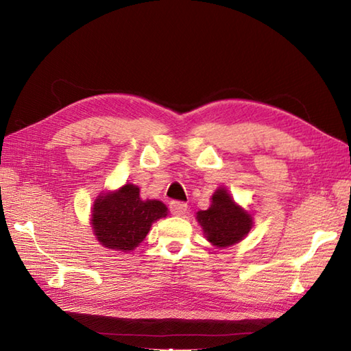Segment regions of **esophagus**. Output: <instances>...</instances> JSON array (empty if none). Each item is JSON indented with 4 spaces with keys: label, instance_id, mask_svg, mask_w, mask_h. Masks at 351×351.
Segmentation results:
<instances>
[{
    "label": "esophagus",
    "instance_id": "obj_1",
    "mask_svg": "<svg viewBox=\"0 0 351 351\" xmlns=\"http://www.w3.org/2000/svg\"><path fill=\"white\" fill-rule=\"evenodd\" d=\"M170 213L173 215H184L187 213V204L180 202V200H173V202H170Z\"/></svg>",
    "mask_w": 351,
    "mask_h": 351
}]
</instances>
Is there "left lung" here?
<instances>
[{
	"label": "left lung",
	"mask_w": 351,
	"mask_h": 351,
	"mask_svg": "<svg viewBox=\"0 0 351 351\" xmlns=\"http://www.w3.org/2000/svg\"><path fill=\"white\" fill-rule=\"evenodd\" d=\"M196 215L206 240L215 247H229L240 243L250 232L253 225L252 215L237 205L223 187L215 190L211 206Z\"/></svg>",
	"instance_id": "obj_1"
}]
</instances>
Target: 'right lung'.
<instances>
[{"label":"right lung","mask_w":351,"mask_h":351,"mask_svg":"<svg viewBox=\"0 0 351 351\" xmlns=\"http://www.w3.org/2000/svg\"><path fill=\"white\" fill-rule=\"evenodd\" d=\"M167 215L160 200L140 197V189L125 184L116 191L101 193L92 208V229L98 241L111 250L130 252L145 240L152 223Z\"/></svg>","instance_id":"obj_1"}]
</instances>
